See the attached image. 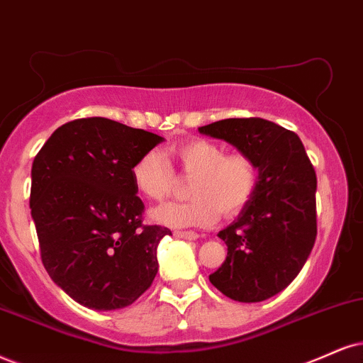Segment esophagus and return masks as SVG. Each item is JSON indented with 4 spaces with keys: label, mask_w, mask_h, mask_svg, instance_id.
I'll list each match as a JSON object with an SVG mask.
<instances>
[{
    "label": "esophagus",
    "mask_w": 363,
    "mask_h": 363,
    "mask_svg": "<svg viewBox=\"0 0 363 363\" xmlns=\"http://www.w3.org/2000/svg\"><path fill=\"white\" fill-rule=\"evenodd\" d=\"M174 237H178V239H185V240H196L199 239V234L194 230H177L174 232Z\"/></svg>",
    "instance_id": "1"
}]
</instances>
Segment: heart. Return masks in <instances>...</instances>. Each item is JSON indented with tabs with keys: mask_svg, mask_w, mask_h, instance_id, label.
<instances>
[{
	"mask_svg": "<svg viewBox=\"0 0 363 363\" xmlns=\"http://www.w3.org/2000/svg\"><path fill=\"white\" fill-rule=\"evenodd\" d=\"M167 157L180 174L191 178L189 202H169L151 210V218L167 227H208L218 218L234 217L247 207L259 182L256 161L249 155L225 153L216 141L194 138L177 143ZM163 155L147 151L134 161L131 180L147 200H163L174 185V173Z\"/></svg>",
	"mask_w": 363,
	"mask_h": 363,
	"instance_id": "1",
	"label": "heart"
}]
</instances>
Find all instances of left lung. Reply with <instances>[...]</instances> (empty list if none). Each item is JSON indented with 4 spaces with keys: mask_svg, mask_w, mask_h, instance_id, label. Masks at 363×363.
Masks as SVG:
<instances>
[{
    "mask_svg": "<svg viewBox=\"0 0 363 363\" xmlns=\"http://www.w3.org/2000/svg\"><path fill=\"white\" fill-rule=\"evenodd\" d=\"M256 161V194L218 232L225 261L210 283L227 298L257 303L288 288L316 239V173L298 134L261 118H234L199 128Z\"/></svg>",
    "mask_w": 363,
    "mask_h": 363,
    "instance_id": "obj_1",
    "label": "left lung"
}]
</instances>
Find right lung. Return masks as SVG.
I'll use <instances>...</instances> for the list:
<instances>
[{"label":"right lung","mask_w":363,"mask_h":363,"mask_svg":"<svg viewBox=\"0 0 363 363\" xmlns=\"http://www.w3.org/2000/svg\"><path fill=\"white\" fill-rule=\"evenodd\" d=\"M158 134L106 118L64 124L31 167L30 208L48 276L82 306L119 310L153 283L156 249L172 230L145 225L131 180Z\"/></svg>","instance_id":"1"}]
</instances>
